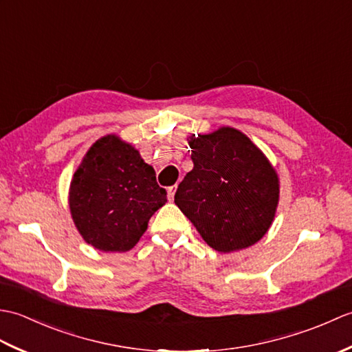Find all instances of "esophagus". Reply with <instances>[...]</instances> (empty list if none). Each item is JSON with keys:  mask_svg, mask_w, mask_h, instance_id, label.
<instances>
[{"mask_svg": "<svg viewBox=\"0 0 352 352\" xmlns=\"http://www.w3.org/2000/svg\"><path fill=\"white\" fill-rule=\"evenodd\" d=\"M175 190H177V188H175V186H170V188L168 189V198H169V201H174V195H175Z\"/></svg>", "mask_w": 352, "mask_h": 352, "instance_id": "obj_1", "label": "esophagus"}]
</instances>
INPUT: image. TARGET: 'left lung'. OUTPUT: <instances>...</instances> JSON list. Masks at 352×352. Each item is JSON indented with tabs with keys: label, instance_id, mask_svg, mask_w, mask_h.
Here are the masks:
<instances>
[{
	"label": "left lung",
	"instance_id": "left-lung-1",
	"mask_svg": "<svg viewBox=\"0 0 352 352\" xmlns=\"http://www.w3.org/2000/svg\"><path fill=\"white\" fill-rule=\"evenodd\" d=\"M193 169L175 204L204 242L219 252L257 243L271 228L280 201V178L263 151L233 126L188 138Z\"/></svg>",
	"mask_w": 352,
	"mask_h": 352
}]
</instances>
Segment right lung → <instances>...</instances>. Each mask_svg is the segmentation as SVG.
<instances>
[{"label":"right lung","instance_id":"add662e5","mask_svg":"<svg viewBox=\"0 0 352 352\" xmlns=\"http://www.w3.org/2000/svg\"><path fill=\"white\" fill-rule=\"evenodd\" d=\"M72 221L85 242L104 252L130 251L166 204L151 164L116 134L87 149L69 186Z\"/></svg>","mask_w":352,"mask_h":352}]
</instances>
